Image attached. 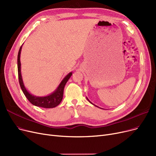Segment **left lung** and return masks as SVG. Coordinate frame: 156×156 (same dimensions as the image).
Listing matches in <instances>:
<instances>
[{"instance_id":"left-lung-1","label":"left lung","mask_w":156,"mask_h":156,"mask_svg":"<svg viewBox=\"0 0 156 156\" xmlns=\"http://www.w3.org/2000/svg\"><path fill=\"white\" fill-rule=\"evenodd\" d=\"M87 100H88V101H89V102H90V103H91V104H92V105H94V106H96V105H94V104H93V103H91V102H90V101H89V99H88V98H87ZM97 107H98V106H97Z\"/></svg>"}]
</instances>
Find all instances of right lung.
I'll return each mask as SVG.
<instances>
[{
  "label": "right lung",
  "mask_w": 156,
  "mask_h": 156,
  "mask_svg": "<svg viewBox=\"0 0 156 156\" xmlns=\"http://www.w3.org/2000/svg\"><path fill=\"white\" fill-rule=\"evenodd\" d=\"M22 48V45L20 48L18 54V79L20 87L25 94V97L30 101V103L33 105L42 107L44 108H52L57 106L60 102H61L63 98V93L64 87L67 81L72 75V72L69 73L62 80L57 89L48 96L44 97H39L33 96L32 94H30L28 90L26 89L24 86L23 80L21 74V62H20V54H21V50Z\"/></svg>",
  "instance_id": "1"
}]
</instances>
